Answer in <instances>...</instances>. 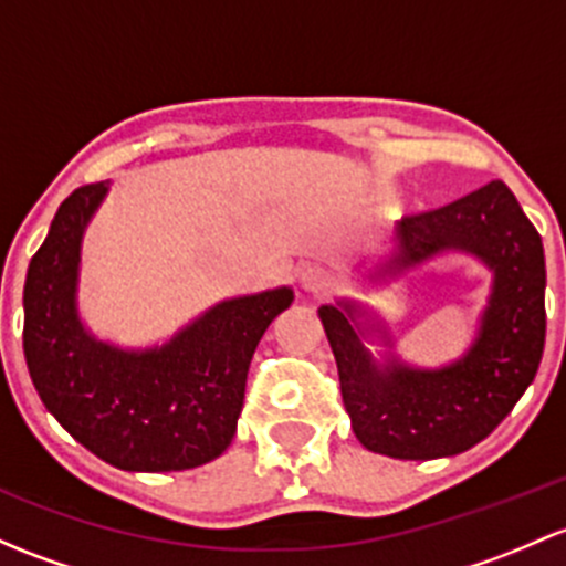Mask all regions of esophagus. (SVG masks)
<instances>
[{"label":"esophagus","instance_id":"obj_1","mask_svg":"<svg viewBox=\"0 0 566 566\" xmlns=\"http://www.w3.org/2000/svg\"><path fill=\"white\" fill-rule=\"evenodd\" d=\"M298 284L306 293H325L331 284V276L325 268L319 265H306L298 271Z\"/></svg>","mask_w":566,"mask_h":566}]
</instances>
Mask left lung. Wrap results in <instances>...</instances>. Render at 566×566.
<instances>
[{"label":"left lung","mask_w":566,"mask_h":566,"mask_svg":"<svg viewBox=\"0 0 566 566\" xmlns=\"http://www.w3.org/2000/svg\"><path fill=\"white\" fill-rule=\"evenodd\" d=\"M382 273L442 252H467L493 273L478 338L442 368L374 360L355 323L358 306H319L355 437L371 453L403 461L458 455L483 442L537 377L545 347L543 238L504 181H491L437 211L403 217Z\"/></svg>","instance_id":"obj_1"}]
</instances>
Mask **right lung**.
I'll list each match as a JSON object with an SVG mask.
<instances>
[{"mask_svg": "<svg viewBox=\"0 0 566 566\" xmlns=\"http://www.w3.org/2000/svg\"><path fill=\"white\" fill-rule=\"evenodd\" d=\"M108 184L78 187L53 217L23 284V355L45 409L86 450L127 472L203 467L233 442L247 374L279 287L217 303L168 344L122 349L78 317L81 241Z\"/></svg>", "mask_w": 566, "mask_h": 566, "instance_id": "obj_1", "label": "right lung"}]
</instances>
